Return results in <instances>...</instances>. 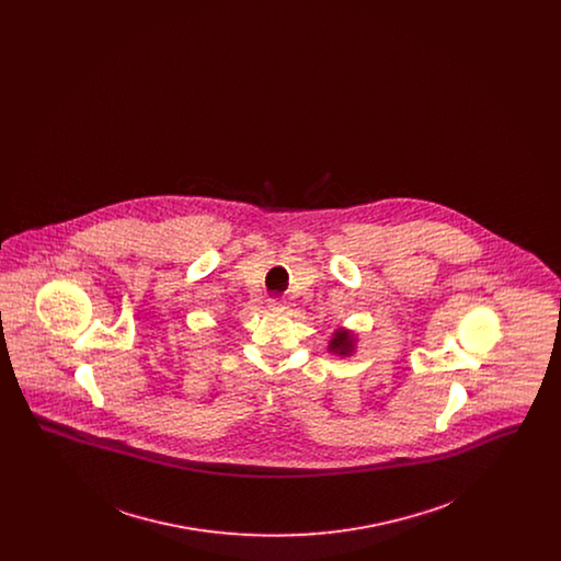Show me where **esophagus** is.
Wrapping results in <instances>:
<instances>
[{"instance_id":"obj_1","label":"esophagus","mask_w":561,"mask_h":561,"mask_svg":"<svg viewBox=\"0 0 561 561\" xmlns=\"http://www.w3.org/2000/svg\"><path fill=\"white\" fill-rule=\"evenodd\" d=\"M268 309H271L273 313H282V311L286 309V305H284L279 298H268Z\"/></svg>"}]
</instances>
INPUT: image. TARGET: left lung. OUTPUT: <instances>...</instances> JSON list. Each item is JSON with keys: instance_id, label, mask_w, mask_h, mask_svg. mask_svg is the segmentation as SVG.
<instances>
[{"instance_id": "left-lung-1", "label": "left lung", "mask_w": 561, "mask_h": 561, "mask_svg": "<svg viewBox=\"0 0 561 561\" xmlns=\"http://www.w3.org/2000/svg\"><path fill=\"white\" fill-rule=\"evenodd\" d=\"M355 345H357V334L351 332L347 328H339L330 343H328V351L332 355H341V357H351L355 353Z\"/></svg>"}]
</instances>
